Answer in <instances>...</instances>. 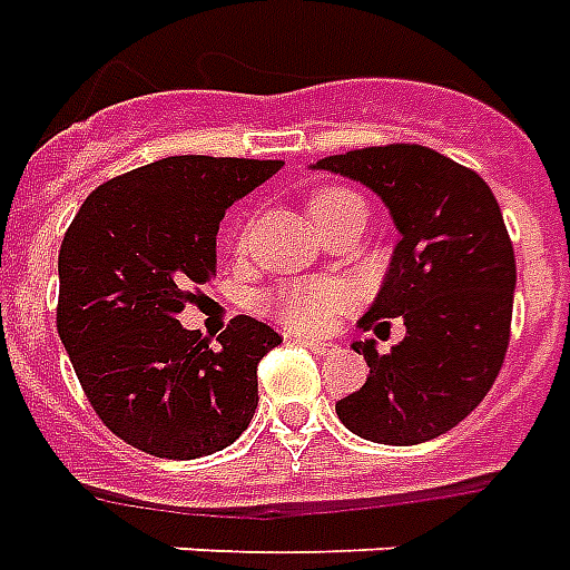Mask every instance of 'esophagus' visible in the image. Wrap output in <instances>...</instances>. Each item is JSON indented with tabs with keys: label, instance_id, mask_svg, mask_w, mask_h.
<instances>
[{
	"label": "esophagus",
	"instance_id": "obj_1",
	"mask_svg": "<svg viewBox=\"0 0 570 570\" xmlns=\"http://www.w3.org/2000/svg\"><path fill=\"white\" fill-rule=\"evenodd\" d=\"M303 347H308L314 353V356H332V344H323V341H306L303 338Z\"/></svg>",
	"mask_w": 570,
	"mask_h": 570
}]
</instances>
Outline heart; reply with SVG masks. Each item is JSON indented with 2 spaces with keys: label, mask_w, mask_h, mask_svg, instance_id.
I'll list each match as a JSON object with an SVG mask.
<instances>
[{
  "label": "heart",
  "mask_w": 570,
  "mask_h": 570,
  "mask_svg": "<svg viewBox=\"0 0 570 570\" xmlns=\"http://www.w3.org/2000/svg\"><path fill=\"white\" fill-rule=\"evenodd\" d=\"M350 206H364V203L358 194L347 188H317L306 199V212L317 229ZM238 244H244V238ZM341 308H344V294L330 282H288L264 299V312L297 335L330 332Z\"/></svg>",
  "instance_id": "obj_1"
}]
</instances>
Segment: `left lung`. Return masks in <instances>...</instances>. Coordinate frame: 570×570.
Returning a JSON list of instances; mask_svg holds the SVG:
<instances>
[{
  "label": "left lung",
  "instance_id": "obj_1",
  "mask_svg": "<svg viewBox=\"0 0 570 570\" xmlns=\"http://www.w3.org/2000/svg\"><path fill=\"white\" fill-rule=\"evenodd\" d=\"M376 190L400 229L380 297L362 317L389 353L356 341L371 376L335 403L341 423L380 444H421L465 421L498 380L512 330L515 249L491 188L421 144L364 147L317 161Z\"/></svg>",
  "mask_w": 570,
  "mask_h": 570
}]
</instances>
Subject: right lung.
Instances as JSON below:
<instances>
[{"label": "right lung", "mask_w": 570, "mask_h": 570, "mask_svg": "<svg viewBox=\"0 0 570 570\" xmlns=\"http://www.w3.org/2000/svg\"><path fill=\"white\" fill-rule=\"evenodd\" d=\"M282 161L170 156L99 185L63 232L58 335L99 421L158 459L229 448L258 406V362L282 344L238 314L208 347L179 323L217 264L235 199Z\"/></svg>", "instance_id": "1"}]
</instances>
